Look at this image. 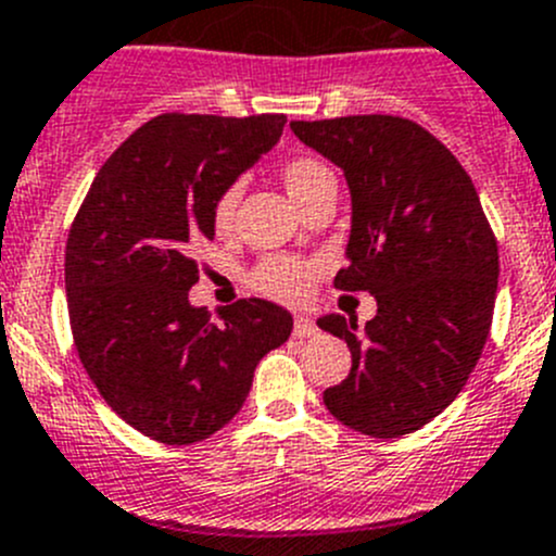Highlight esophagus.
<instances>
[{
  "label": "esophagus",
  "instance_id": "1",
  "mask_svg": "<svg viewBox=\"0 0 556 556\" xmlns=\"http://www.w3.org/2000/svg\"><path fill=\"white\" fill-rule=\"evenodd\" d=\"M294 336H298V338H314L316 336V325L308 319V316H298V319H294Z\"/></svg>",
  "mask_w": 556,
  "mask_h": 556
}]
</instances>
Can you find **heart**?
I'll return each mask as SVG.
<instances>
[{"instance_id":"b5f03b06","label":"heart","mask_w":556,"mask_h":556,"mask_svg":"<svg viewBox=\"0 0 556 556\" xmlns=\"http://www.w3.org/2000/svg\"><path fill=\"white\" fill-rule=\"evenodd\" d=\"M281 182L287 188V193L292 195V202L300 210L319 195L321 190L336 185L332 172L321 161L308 155L289 157L281 166ZM237 204H240V185H229L226 190H220L213 202V229L218 235H229L231 226H235V213ZM316 269L314 262L300 256H267L253 267L251 273V287L256 292L267 294L273 300H281V303H303L311 294L316 283Z\"/></svg>"}]
</instances>
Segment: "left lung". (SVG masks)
I'll return each mask as SVG.
<instances>
[{"instance_id": "8db88e82", "label": "left lung", "mask_w": 556, "mask_h": 556, "mask_svg": "<svg viewBox=\"0 0 556 556\" xmlns=\"http://www.w3.org/2000/svg\"><path fill=\"white\" fill-rule=\"evenodd\" d=\"M292 130L341 166L352 190L336 289L377 298L366 332L352 316L319 319L352 352L325 406L368 437H404L451 406L478 366L494 316L496 237L458 157L412 119L357 114Z\"/></svg>"}]
</instances>
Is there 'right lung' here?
<instances>
[{
	"label": "right lung",
	"mask_w": 556,
	"mask_h": 556,
	"mask_svg": "<svg viewBox=\"0 0 556 556\" xmlns=\"http://www.w3.org/2000/svg\"><path fill=\"white\" fill-rule=\"evenodd\" d=\"M287 116L161 114L100 166L65 248L71 330L105 404L163 445H193L245 404L253 371L292 336V314L237 300L215 325L188 303L213 202L281 139Z\"/></svg>",
	"instance_id": "obj_1"
}]
</instances>
